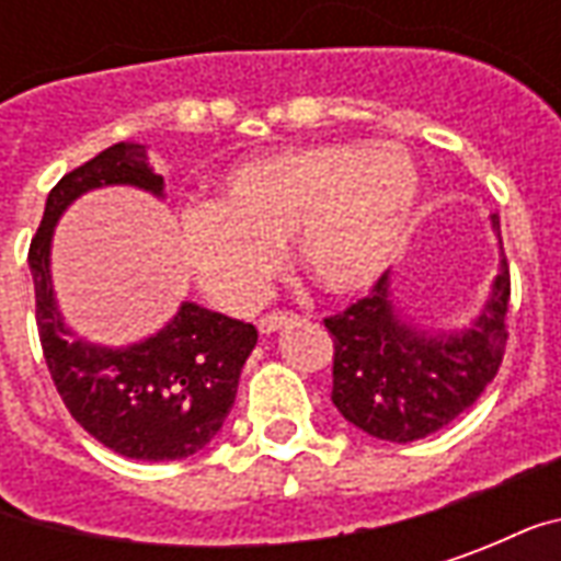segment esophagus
I'll list each match as a JSON object with an SVG mask.
<instances>
[{
	"mask_svg": "<svg viewBox=\"0 0 561 561\" xmlns=\"http://www.w3.org/2000/svg\"><path fill=\"white\" fill-rule=\"evenodd\" d=\"M294 321H297V316H291V312H270V316L257 318V330H261L264 336H270V333H276V330L294 324Z\"/></svg>",
	"mask_w": 561,
	"mask_h": 561,
	"instance_id": "obj_1",
	"label": "esophagus"
}]
</instances>
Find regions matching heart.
Returning a JSON list of instances; mask_svg holds the SVG:
<instances>
[{"instance_id": "1", "label": "heart", "mask_w": 561, "mask_h": 561, "mask_svg": "<svg viewBox=\"0 0 561 561\" xmlns=\"http://www.w3.org/2000/svg\"><path fill=\"white\" fill-rule=\"evenodd\" d=\"M421 164L402 144H312L243 161L219 197L180 213V249L201 291L243 312L291 240L297 267L333 297L369 291L405 245Z\"/></svg>"}]
</instances>
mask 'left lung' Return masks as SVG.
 Masks as SVG:
<instances>
[{"label": "left lung", "instance_id": "8db88e82", "mask_svg": "<svg viewBox=\"0 0 561 561\" xmlns=\"http://www.w3.org/2000/svg\"><path fill=\"white\" fill-rule=\"evenodd\" d=\"M499 267L469 328H433L409 312L388 270L364 300L324 318L333 336V405L360 433L381 442H417L438 433L478 402L505 354V312L511 276L502 252Z\"/></svg>", "mask_w": 561, "mask_h": 561}]
</instances>
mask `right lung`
<instances>
[{"label":"right lung","mask_w":561,"mask_h":561,"mask_svg":"<svg viewBox=\"0 0 561 561\" xmlns=\"http://www.w3.org/2000/svg\"><path fill=\"white\" fill-rule=\"evenodd\" d=\"M111 185L164 197V180L138 140L107 147L47 195L42 228L30 245L44 360L71 417L104 447L144 462L185 459L207 447L231 414L257 330L183 300L156 333L138 342L102 345L78 336L56 300L54 233L78 197Z\"/></svg>","instance_id":"right-lung-1"}]
</instances>
